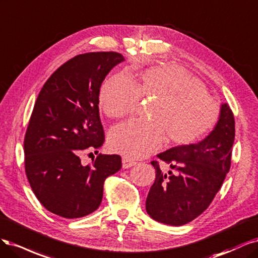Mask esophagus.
<instances>
[{
  "label": "esophagus",
  "instance_id": "esophagus-1",
  "mask_svg": "<svg viewBox=\"0 0 258 258\" xmlns=\"http://www.w3.org/2000/svg\"><path fill=\"white\" fill-rule=\"evenodd\" d=\"M135 165H136V162L127 159V157H123V159H122V167L124 169L133 167V166H135Z\"/></svg>",
  "mask_w": 258,
  "mask_h": 258
}]
</instances>
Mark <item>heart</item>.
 <instances>
[{
    "instance_id": "obj_1",
    "label": "heart",
    "mask_w": 258,
    "mask_h": 258,
    "mask_svg": "<svg viewBox=\"0 0 258 258\" xmlns=\"http://www.w3.org/2000/svg\"><path fill=\"white\" fill-rule=\"evenodd\" d=\"M139 97L155 98L149 108L151 121L120 123L108 136L112 150L130 159L157 150L165 138L171 146L196 143L219 121V107L204 85L176 64L154 66L130 79L110 77L99 90L98 104L106 115L118 119L135 110Z\"/></svg>"
}]
</instances>
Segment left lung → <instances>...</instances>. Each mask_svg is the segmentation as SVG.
Wrapping results in <instances>:
<instances>
[{
    "mask_svg": "<svg viewBox=\"0 0 258 258\" xmlns=\"http://www.w3.org/2000/svg\"><path fill=\"white\" fill-rule=\"evenodd\" d=\"M235 119L229 106L221 105L217 125L196 144L173 147L157 154L170 165L163 172L156 161L155 180L148 193L146 210L163 224L181 226L201 215L220 190L230 168Z\"/></svg>",
    "mask_w": 258,
    "mask_h": 258,
    "instance_id": "obj_1",
    "label": "left lung"
}]
</instances>
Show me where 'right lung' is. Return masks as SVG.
<instances>
[{"instance_id":"right-lung-1","label":"right lung","mask_w":258,"mask_h":258,"mask_svg":"<svg viewBox=\"0 0 258 258\" xmlns=\"http://www.w3.org/2000/svg\"><path fill=\"white\" fill-rule=\"evenodd\" d=\"M123 61L113 51L76 55L51 75L37 96L24 137V167L39 203L62 218L94 212L106 178L122 166L117 154H98L87 166L79 154L104 144L99 89Z\"/></svg>"}]
</instances>
